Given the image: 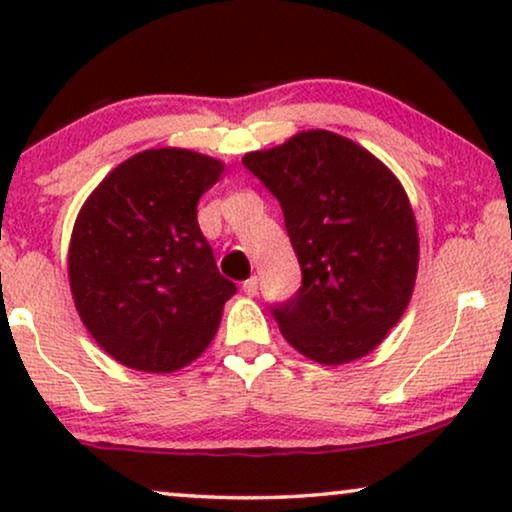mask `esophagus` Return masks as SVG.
Returning a JSON list of instances; mask_svg holds the SVG:
<instances>
[{
    "instance_id": "obj_1",
    "label": "esophagus",
    "mask_w": 512,
    "mask_h": 512,
    "mask_svg": "<svg viewBox=\"0 0 512 512\" xmlns=\"http://www.w3.org/2000/svg\"><path fill=\"white\" fill-rule=\"evenodd\" d=\"M242 291L247 293L249 298H254L256 293H258V279H256V277H249V279H244V282H242Z\"/></svg>"
}]
</instances>
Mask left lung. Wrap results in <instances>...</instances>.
Masks as SVG:
<instances>
[{
	"mask_svg": "<svg viewBox=\"0 0 512 512\" xmlns=\"http://www.w3.org/2000/svg\"><path fill=\"white\" fill-rule=\"evenodd\" d=\"M242 163L282 205L303 284L272 307L307 359H361L398 324L415 289L417 223L401 181L373 153L328 130H307Z\"/></svg>",
	"mask_w": 512,
	"mask_h": 512,
	"instance_id": "8db88e82",
	"label": "left lung"
}]
</instances>
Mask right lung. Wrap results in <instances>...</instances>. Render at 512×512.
<instances>
[{"mask_svg": "<svg viewBox=\"0 0 512 512\" xmlns=\"http://www.w3.org/2000/svg\"><path fill=\"white\" fill-rule=\"evenodd\" d=\"M221 172V160L195 151H142L111 170L76 216L74 305L123 366L174 373L214 340L237 286L216 268L198 200Z\"/></svg>", "mask_w": 512, "mask_h": 512, "instance_id": "right-lung-1", "label": "right lung"}]
</instances>
